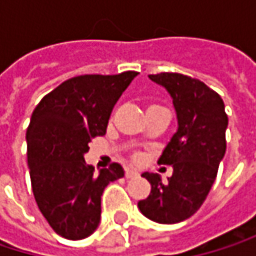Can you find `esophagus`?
<instances>
[{"mask_svg":"<svg viewBox=\"0 0 256 256\" xmlns=\"http://www.w3.org/2000/svg\"><path fill=\"white\" fill-rule=\"evenodd\" d=\"M138 175H139V172L134 170V169H126V174H124V176L128 179L134 178V176H138Z\"/></svg>","mask_w":256,"mask_h":256,"instance_id":"34e87169","label":"esophagus"}]
</instances>
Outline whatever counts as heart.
<instances>
[{"label":"heart","instance_id":"b5f03b06","mask_svg":"<svg viewBox=\"0 0 256 256\" xmlns=\"http://www.w3.org/2000/svg\"><path fill=\"white\" fill-rule=\"evenodd\" d=\"M134 158H138V156H134Z\"/></svg>","mask_w":256,"mask_h":256}]
</instances>
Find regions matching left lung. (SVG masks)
<instances>
[{"mask_svg":"<svg viewBox=\"0 0 256 256\" xmlns=\"http://www.w3.org/2000/svg\"><path fill=\"white\" fill-rule=\"evenodd\" d=\"M150 80L172 96L178 130L158 158L172 164V176L163 182L157 174H142L151 184V192L139 200L138 208L151 221L176 224L200 209L215 182L227 148L228 117L221 96L197 78L162 72Z\"/></svg>","mask_w":256,"mask_h":256,"instance_id":"8db88e82","label":"left lung"}]
</instances>
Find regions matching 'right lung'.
<instances>
[{
    "label": "right lung",
    "instance_id": "add662e5",
    "mask_svg": "<svg viewBox=\"0 0 256 256\" xmlns=\"http://www.w3.org/2000/svg\"><path fill=\"white\" fill-rule=\"evenodd\" d=\"M136 76L70 78L32 112L26 130L32 192L50 227L65 238L81 240L98 228L105 186L124 176L118 163L94 175L84 154L93 138L106 133L114 105Z\"/></svg>",
    "mask_w": 256,
    "mask_h": 256
}]
</instances>
